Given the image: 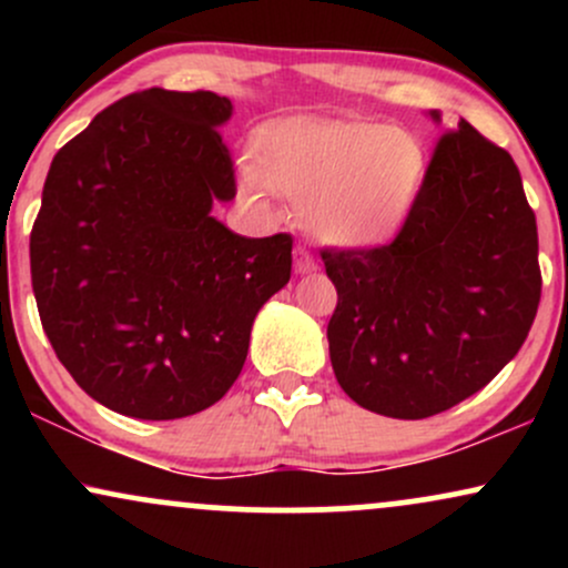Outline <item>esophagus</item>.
Wrapping results in <instances>:
<instances>
[{"mask_svg": "<svg viewBox=\"0 0 568 568\" xmlns=\"http://www.w3.org/2000/svg\"><path fill=\"white\" fill-rule=\"evenodd\" d=\"M293 266H296V272H315L317 270V262H315V256H312L310 251H306L304 245H298L296 251H293Z\"/></svg>", "mask_w": 568, "mask_h": 568, "instance_id": "esophagus-1", "label": "esophagus"}]
</instances>
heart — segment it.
Masks as SVG:
<instances>
[{
    "label": "heart",
    "instance_id": "obj_1",
    "mask_svg": "<svg viewBox=\"0 0 568 568\" xmlns=\"http://www.w3.org/2000/svg\"><path fill=\"white\" fill-rule=\"evenodd\" d=\"M266 184L298 200V219L312 237L342 247L393 240L406 224L425 181V146L410 130L379 122L288 120L256 141ZM262 197L256 175L243 181Z\"/></svg>",
    "mask_w": 568,
    "mask_h": 568
}]
</instances>
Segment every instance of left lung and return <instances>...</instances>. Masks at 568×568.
Listing matches in <instances>:
<instances>
[{
  "instance_id": "left-lung-1",
  "label": "left lung",
  "mask_w": 568,
  "mask_h": 568,
  "mask_svg": "<svg viewBox=\"0 0 568 568\" xmlns=\"http://www.w3.org/2000/svg\"><path fill=\"white\" fill-rule=\"evenodd\" d=\"M438 116V114H435ZM331 366L357 406L427 419L518 355L542 296L537 216L510 154L462 120L389 243L323 247Z\"/></svg>"
}]
</instances>
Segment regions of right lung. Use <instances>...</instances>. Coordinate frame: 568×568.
I'll return each instance as SVG.
<instances>
[{
  "label": "right lung",
  "mask_w": 568,
  "mask_h": 568,
  "mask_svg": "<svg viewBox=\"0 0 568 568\" xmlns=\"http://www.w3.org/2000/svg\"><path fill=\"white\" fill-rule=\"evenodd\" d=\"M211 90L130 93L58 149L31 226L44 334L116 414L181 419L221 400L251 325L291 280L293 237H240L211 216L237 194Z\"/></svg>",
  "instance_id": "add662e5"
}]
</instances>
